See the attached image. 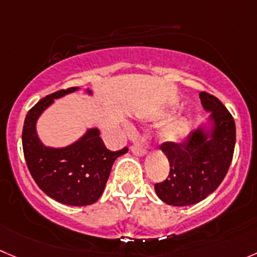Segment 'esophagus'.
I'll use <instances>...</instances> for the list:
<instances>
[{
    "label": "esophagus",
    "instance_id": "esophagus-1",
    "mask_svg": "<svg viewBox=\"0 0 257 257\" xmlns=\"http://www.w3.org/2000/svg\"><path fill=\"white\" fill-rule=\"evenodd\" d=\"M131 151H133L135 155L144 156L146 154V148L145 146L140 145V144H134V145L131 146Z\"/></svg>",
    "mask_w": 257,
    "mask_h": 257
}]
</instances>
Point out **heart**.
<instances>
[{"label":"heart","instance_id":"b5f03b06","mask_svg":"<svg viewBox=\"0 0 257 257\" xmlns=\"http://www.w3.org/2000/svg\"><path fill=\"white\" fill-rule=\"evenodd\" d=\"M185 133H187V123L183 119H178V121L172 122L164 128L163 138L167 141L177 143L185 135Z\"/></svg>","mask_w":257,"mask_h":257}]
</instances>
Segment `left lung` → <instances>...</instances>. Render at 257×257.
<instances>
[{"instance_id": "8db88e82", "label": "left lung", "mask_w": 257, "mask_h": 257, "mask_svg": "<svg viewBox=\"0 0 257 257\" xmlns=\"http://www.w3.org/2000/svg\"><path fill=\"white\" fill-rule=\"evenodd\" d=\"M200 102L211 113L212 128L193 131L183 143L161 144L170 164L169 175L155 184V192L169 206L195 204L213 193L226 177L236 144L234 119L217 97L200 92Z\"/></svg>"}]
</instances>
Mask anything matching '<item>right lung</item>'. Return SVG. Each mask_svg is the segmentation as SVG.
<instances>
[{
    "mask_svg": "<svg viewBox=\"0 0 257 257\" xmlns=\"http://www.w3.org/2000/svg\"><path fill=\"white\" fill-rule=\"evenodd\" d=\"M60 89L44 97L26 114L23 128V149L29 172L38 187L57 202L68 206H89L99 199L111 168L128 149L111 151L99 136L98 128H89L83 138L67 148H46L36 134V121L54 102L77 90ZM88 93H92L89 89Z\"/></svg>",
    "mask_w": 257,
    "mask_h": 257,
    "instance_id": "1",
    "label": "right lung"
}]
</instances>
